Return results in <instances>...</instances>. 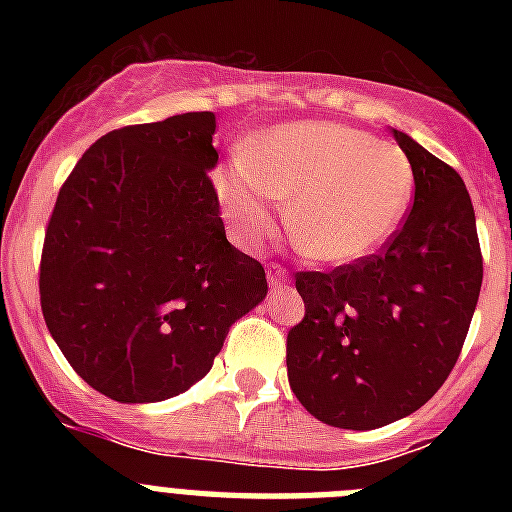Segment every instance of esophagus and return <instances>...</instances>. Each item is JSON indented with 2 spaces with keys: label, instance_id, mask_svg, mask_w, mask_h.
<instances>
[{
  "label": "esophagus",
  "instance_id": "34e87169",
  "mask_svg": "<svg viewBox=\"0 0 512 512\" xmlns=\"http://www.w3.org/2000/svg\"><path fill=\"white\" fill-rule=\"evenodd\" d=\"M287 269H284V266H279V264H271L269 266V274H266V279H269V287L271 289H277V287H282L284 282H287Z\"/></svg>",
  "mask_w": 512,
  "mask_h": 512
}]
</instances>
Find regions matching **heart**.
Segmentation results:
<instances>
[{
    "label": "heart",
    "mask_w": 512,
    "mask_h": 512,
    "mask_svg": "<svg viewBox=\"0 0 512 512\" xmlns=\"http://www.w3.org/2000/svg\"><path fill=\"white\" fill-rule=\"evenodd\" d=\"M413 164L390 140L341 122H289L238 151L215 179L230 235L259 248L279 230L287 197L292 238L323 264H359L400 228Z\"/></svg>",
    "instance_id": "obj_1"
}]
</instances>
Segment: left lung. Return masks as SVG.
I'll return each instance as SVG.
<instances>
[{"mask_svg":"<svg viewBox=\"0 0 512 512\" xmlns=\"http://www.w3.org/2000/svg\"><path fill=\"white\" fill-rule=\"evenodd\" d=\"M415 197L379 253L297 271L305 318L287 333L289 387L333 428L372 431L431 400L461 354L482 287L477 220L461 176L395 130Z\"/></svg>","mask_w":512,"mask_h":512,"instance_id":"obj_1","label":"left lung"}]
</instances>
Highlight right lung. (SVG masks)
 Listing matches in <instances>:
<instances>
[{
	"label": "right lung",
	"instance_id": "add662e5",
	"mask_svg": "<svg viewBox=\"0 0 512 512\" xmlns=\"http://www.w3.org/2000/svg\"><path fill=\"white\" fill-rule=\"evenodd\" d=\"M215 128L212 112H184L112 130L56 197L40 307L74 372L110 400L189 390L269 292L264 266L225 238Z\"/></svg>",
	"mask_w": 512,
	"mask_h": 512
}]
</instances>
